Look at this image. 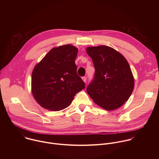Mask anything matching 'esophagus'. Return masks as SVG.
I'll use <instances>...</instances> for the list:
<instances>
[{
  "instance_id": "esophagus-1",
  "label": "esophagus",
  "mask_w": 159,
  "mask_h": 159,
  "mask_svg": "<svg viewBox=\"0 0 159 159\" xmlns=\"http://www.w3.org/2000/svg\"><path fill=\"white\" fill-rule=\"evenodd\" d=\"M82 80H83V81L84 82H86V81H87V77H82Z\"/></svg>"
}]
</instances>
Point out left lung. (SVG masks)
I'll return each mask as SVG.
<instances>
[{"instance_id":"1","label":"left lung","mask_w":159,"mask_h":159,"mask_svg":"<svg viewBox=\"0 0 159 159\" xmlns=\"http://www.w3.org/2000/svg\"><path fill=\"white\" fill-rule=\"evenodd\" d=\"M95 73L87 87L94 102L106 110H114L128 101L134 89V78L126 58L109 47H88Z\"/></svg>"}]
</instances>
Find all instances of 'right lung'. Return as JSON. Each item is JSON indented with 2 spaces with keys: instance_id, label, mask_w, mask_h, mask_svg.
<instances>
[{
  "instance_id": "add662e5",
  "label": "right lung",
  "mask_w": 159,
  "mask_h": 159,
  "mask_svg": "<svg viewBox=\"0 0 159 159\" xmlns=\"http://www.w3.org/2000/svg\"><path fill=\"white\" fill-rule=\"evenodd\" d=\"M77 48L70 44L54 48L34 68L32 93L43 107L54 111L63 109L85 88L77 73Z\"/></svg>"
}]
</instances>
